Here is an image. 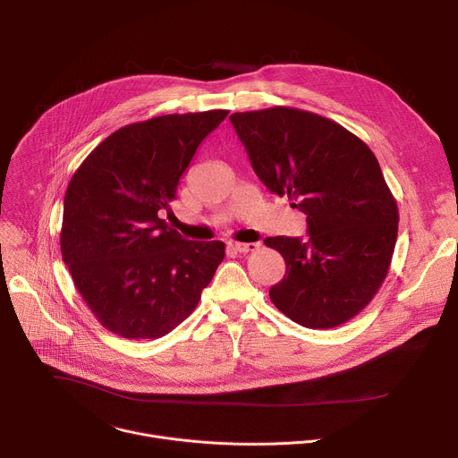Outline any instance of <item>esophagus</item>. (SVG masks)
<instances>
[{
    "mask_svg": "<svg viewBox=\"0 0 458 458\" xmlns=\"http://www.w3.org/2000/svg\"><path fill=\"white\" fill-rule=\"evenodd\" d=\"M230 248L239 251V253H246V251H253L259 248L257 242H230Z\"/></svg>",
    "mask_w": 458,
    "mask_h": 458,
    "instance_id": "obj_1",
    "label": "esophagus"
}]
</instances>
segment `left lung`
<instances>
[{"label": "left lung", "instance_id": "8db88e82", "mask_svg": "<svg viewBox=\"0 0 458 458\" xmlns=\"http://www.w3.org/2000/svg\"><path fill=\"white\" fill-rule=\"evenodd\" d=\"M230 121L257 177L306 216L304 239H265L286 263L272 302L304 328H335L373 299L395 250L397 201L377 157L339 123L299 108Z\"/></svg>", "mask_w": 458, "mask_h": 458}]
</instances>
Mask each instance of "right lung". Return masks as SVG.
<instances>
[{"label":"right lung","mask_w":458,"mask_h":458,"mask_svg":"<svg viewBox=\"0 0 458 458\" xmlns=\"http://www.w3.org/2000/svg\"><path fill=\"white\" fill-rule=\"evenodd\" d=\"M228 110L168 114L126 124L72 175L61 255L106 330L159 339L201 299L225 259L221 241H188L161 217L195 150Z\"/></svg>","instance_id":"add662e5"}]
</instances>
